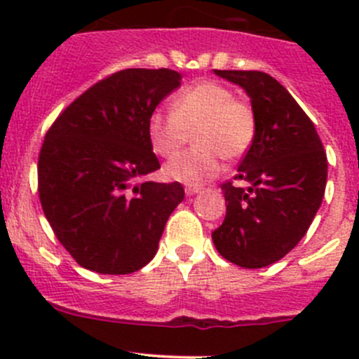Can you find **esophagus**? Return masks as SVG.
Masks as SVG:
<instances>
[{
  "instance_id": "34e87169",
  "label": "esophagus",
  "mask_w": 359,
  "mask_h": 359,
  "mask_svg": "<svg viewBox=\"0 0 359 359\" xmlns=\"http://www.w3.org/2000/svg\"><path fill=\"white\" fill-rule=\"evenodd\" d=\"M201 187L200 186H186V194L187 196H193V194L200 193Z\"/></svg>"
}]
</instances>
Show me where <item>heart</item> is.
<instances>
[{
    "instance_id": "b5f03b06",
    "label": "heart",
    "mask_w": 359,
    "mask_h": 359,
    "mask_svg": "<svg viewBox=\"0 0 359 359\" xmlns=\"http://www.w3.org/2000/svg\"><path fill=\"white\" fill-rule=\"evenodd\" d=\"M194 133L196 149L170 159L165 173L173 180L200 186L222 168V156H243L252 146L257 121L248 102L236 99L229 86L200 81L173 99L172 111L156 109L147 121V137L154 153L170 158Z\"/></svg>"
}]
</instances>
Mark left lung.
Instances as JSON below:
<instances>
[{
    "instance_id": "left-lung-1",
    "label": "left lung",
    "mask_w": 359,
    "mask_h": 359,
    "mask_svg": "<svg viewBox=\"0 0 359 359\" xmlns=\"http://www.w3.org/2000/svg\"><path fill=\"white\" fill-rule=\"evenodd\" d=\"M215 74L247 90L257 132L234 179L220 186L226 219L212 240L226 260L259 269L283 259L309 229L325 196L327 153L309 116L273 76L219 69Z\"/></svg>"
}]
</instances>
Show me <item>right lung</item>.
Masks as SVG:
<instances>
[{"instance_id":"add662e5","label":"right lung","mask_w":359,"mask_h":359,"mask_svg":"<svg viewBox=\"0 0 359 359\" xmlns=\"http://www.w3.org/2000/svg\"><path fill=\"white\" fill-rule=\"evenodd\" d=\"M182 81L172 69H123L57 116L38 158V194L57 240L100 274L142 269L158 250L180 182H153L151 112Z\"/></svg>"}]
</instances>
